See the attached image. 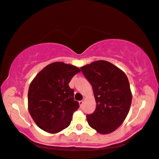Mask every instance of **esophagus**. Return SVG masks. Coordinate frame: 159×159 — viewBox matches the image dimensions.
<instances>
[{
    "instance_id": "esophagus-1",
    "label": "esophagus",
    "mask_w": 159,
    "mask_h": 159,
    "mask_svg": "<svg viewBox=\"0 0 159 159\" xmlns=\"http://www.w3.org/2000/svg\"><path fill=\"white\" fill-rule=\"evenodd\" d=\"M79 103H80V107H82V106H83V104H84V101H79Z\"/></svg>"
}]
</instances>
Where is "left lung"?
<instances>
[{
	"label": "left lung",
	"mask_w": 159,
	"mask_h": 159,
	"mask_svg": "<svg viewBox=\"0 0 159 159\" xmlns=\"http://www.w3.org/2000/svg\"><path fill=\"white\" fill-rule=\"evenodd\" d=\"M80 69L93 87L97 103L95 111L87 115L89 125L101 134L114 132L125 121L131 106L132 93L127 75L103 60Z\"/></svg>",
	"instance_id": "1"
}]
</instances>
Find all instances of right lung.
<instances>
[{
  "label": "right lung",
  "instance_id": "add662e5",
  "mask_svg": "<svg viewBox=\"0 0 159 159\" xmlns=\"http://www.w3.org/2000/svg\"><path fill=\"white\" fill-rule=\"evenodd\" d=\"M80 69L71 64L54 62L43 68L30 84L28 109L41 129L56 133L68 127L79 108L69 82Z\"/></svg>",
  "mask_w": 159,
  "mask_h": 159
}]
</instances>
